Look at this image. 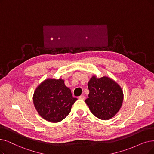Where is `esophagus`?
I'll use <instances>...</instances> for the list:
<instances>
[{
	"mask_svg": "<svg viewBox=\"0 0 154 154\" xmlns=\"http://www.w3.org/2000/svg\"><path fill=\"white\" fill-rule=\"evenodd\" d=\"M79 99H81V100H85V96L84 95H80L79 97H78Z\"/></svg>",
	"mask_w": 154,
	"mask_h": 154,
	"instance_id": "esophagus-1",
	"label": "esophagus"
}]
</instances>
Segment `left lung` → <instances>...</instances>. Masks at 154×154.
Here are the masks:
<instances>
[{
  "mask_svg": "<svg viewBox=\"0 0 154 154\" xmlns=\"http://www.w3.org/2000/svg\"><path fill=\"white\" fill-rule=\"evenodd\" d=\"M88 98L85 102L97 118L108 120L118 112L123 101V92L112 79L93 76L88 83Z\"/></svg>",
  "mask_w": 154,
  "mask_h": 154,
  "instance_id": "left-lung-1",
  "label": "left lung"
}]
</instances>
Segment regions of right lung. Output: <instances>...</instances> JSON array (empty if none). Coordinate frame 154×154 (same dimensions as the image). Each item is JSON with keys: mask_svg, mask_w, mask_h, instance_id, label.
Here are the masks:
<instances>
[{"mask_svg": "<svg viewBox=\"0 0 154 154\" xmlns=\"http://www.w3.org/2000/svg\"><path fill=\"white\" fill-rule=\"evenodd\" d=\"M33 100L42 118L49 122H58L69 114L77 98L72 97L63 79L48 78L36 88Z\"/></svg>", "mask_w": 154, "mask_h": 154, "instance_id": "obj_1", "label": "right lung"}]
</instances>
